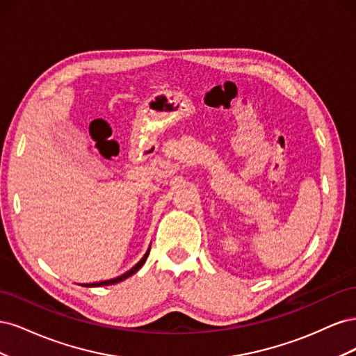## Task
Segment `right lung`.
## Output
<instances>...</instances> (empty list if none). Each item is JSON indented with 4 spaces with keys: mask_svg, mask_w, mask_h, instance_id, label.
<instances>
[{
    "mask_svg": "<svg viewBox=\"0 0 356 356\" xmlns=\"http://www.w3.org/2000/svg\"><path fill=\"white\" fill-rule=\"evenodd\" d=\"M148 254H149V248H148V251L145 252V255L141 258V260H139L131 270H127L126 273H123L122 276H117V277H114V279H110V281H102V282H95V284H88V285H84V286H104V285H113V284H117V282H122V281H124V279H127L129 276H132L134 273H136L139 268L143 267V264L145 263V260H147V257H148Z\"/></svg>",
    "mask_w": 356,
    "mask_h": 356,
    "instance_id": "1",
    "label": "right lung"
}]
</instances>
